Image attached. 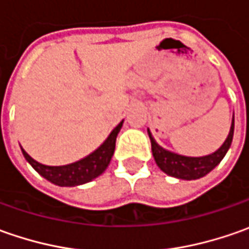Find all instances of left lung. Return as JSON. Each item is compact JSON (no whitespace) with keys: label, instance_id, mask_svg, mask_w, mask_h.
<instances>
[{"label":"left lung","instance_id":"8db88e82","mask_svg":"<svg viewBox=\"0 0 249 249\" xmlns=\"http://www.w3.org/2000/svg\"><path fill=\"white\" fill-rule=\"evenodd\" d=\"M233 134H234V115H233V122H231L229 136L220 148L216 149L213 154H209L205 157H184V155H178V154L162 148L152 137L148 129L152 155L159 169L169 176L183 178V180H196V178L206 176L211 170H213L220 163V160L225 158L226 152L230 148L231 141H233Z\"/></svg>","mask_w":249,"mask_h":249}]
</instances>
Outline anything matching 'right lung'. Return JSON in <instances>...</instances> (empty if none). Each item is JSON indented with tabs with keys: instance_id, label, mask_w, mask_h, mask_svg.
Instances as JSON below:
<instances>
[{
	"instance_id": "obj_1",
	"label": "right lung",
	"mask_w": 249,
	"mask_h": 249,
	"mask_svg": "<svg viewBox=\"0 0 249 249\" xmlns=\"http://www.w3.org/2000/svg\"><path fill=\"white\" fill-rule=\"evenodd\" d=\"M122 124H123V120L110 131L108 139L105 140L94 152H91L86 158L69 163V165L47 166V165L34 160L23 148H22V152H23L26 160L33 166L34 170L38 175H41L44 178H47L48 181L61 187L82 186V184H86L91 180H94L95 177L102 175L105 172V169L108 167L112 155L115 152L116 137L122 129Z\"/></svg>"
}]
</instances>
